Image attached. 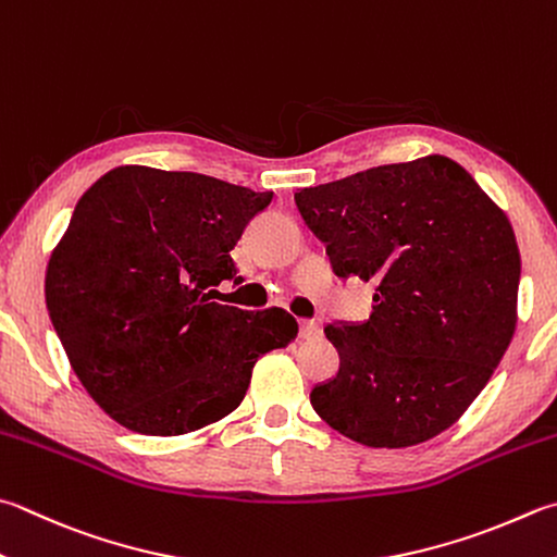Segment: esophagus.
Masks as SVG:
<instances>
[{
	"mask_svg": "<svg viewBox=\"0 0 557 557\" xmlns=\"http://www.w3.org/2000/svg\"><path fill=\"white\" fill-rule=\"evenodd\" d=\"M320 337V324L312 320H300V339Z\"/></svg>",
	"mask_w": 557,
	"mask_h": 557,
	"instance_id": "esophagus-1",
	"label": "esophagus"
}]
</instances>
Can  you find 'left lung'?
<instances>
[{"mask_svg":"<svg viewBox=\"0 0 557 557\" xmlns=\"http://www.w3.org/2000/svg\"><path fill=\"white\" fill-rule=\"evenodd\" d=\"M296 203L334 274L375 283L369 320L324 327L339 373L310 393L314 412L371 448L446 432L517 330L521 257L507 213L444 154L302 188Z\"/></svg>","mask_w":557,"mask_h":557,"instance_id":"obj_1","label":"left lung"}]
</instances>
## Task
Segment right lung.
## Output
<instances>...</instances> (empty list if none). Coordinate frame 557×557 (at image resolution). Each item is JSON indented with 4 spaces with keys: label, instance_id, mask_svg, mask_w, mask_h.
<instances>
[{
    "label": "right lung",
    "instance_id": "add662e5",
    "mask_svg": "<svg viewBox=\"0 0 557 557\" xmlns=\"http://www.w3.org/2000/svg\"><path fill=\"white\" fill-rule=\"evenodd\" d=\"M274 194L125 164L87 188L46 271L72 371L131 432L180 436L245 400L251 369L298 334L290 312L218 302L230 251Z\"/></svg>",
    "mask_w": 557,
    "mask_h": 557
}]
</instances>
